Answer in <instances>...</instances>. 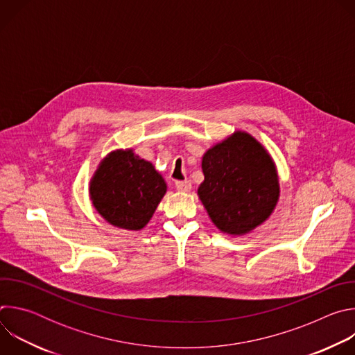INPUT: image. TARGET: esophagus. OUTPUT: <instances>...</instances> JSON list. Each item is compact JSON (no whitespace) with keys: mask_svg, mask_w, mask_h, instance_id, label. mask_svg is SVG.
<instances>
[{"mask_svg":"<svg viewBox=\"0 0 355 355\" xmlns=\"http://www.w3.org/2000/svg\"><path fill=\"white\" fill-rule=\"evenodd\" d=\"M175 188L180 192H188V191H191L192 185H191V181H177Z\"/></svg>","mask_w":355,"mask_h":355,"instance_id":"1","label":"esophagus"}]
</instances>
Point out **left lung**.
<instances>
[{"label": "left lung", "instance_id": "8db88e82", "mask_svg": "<svg viewBox=\"0 0 355 355\" xmlns=\"http://www.w3.org/2000/svg\"><path fill=\"white\" fill-rule=\"evenodd\" d=\"M205 180L199 199L219 230L245 234L272 214L278 198L277 168L267 150L245 132H236L202 157Z\"/></svg>", "mask_w": 355, "mask_h": 355}]
</instances>
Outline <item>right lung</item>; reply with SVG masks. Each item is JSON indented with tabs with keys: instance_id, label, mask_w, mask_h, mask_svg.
<instances>
[{
	"instance_id": "obj_1",
	"label": "right lung",
	"mask_w": 355,
	"mask_h": 355,
	"mask_svg": "<svg viewBox=\"0 0 355 355\" xmlns=\"http://www.w3.org/2000/svg\"><path fill=\"white\" fill-rule=\"evenodd\" d=\"M167 185L153 164L132 150L112 151L91 180L89 195L98 214L111 225L140 230L153 216Z\"/></svg>"
}]
</instances>
